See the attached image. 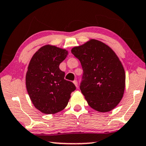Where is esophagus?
I'll return each mask as SVG.
<instances>
[{
    "mask_svg": "<svg viewBox=\"0 0 146 146\" xmlns=\"http://www.w3.org/2000/svg\"><path fill=\"white\" fill-rule=\"evenodd\" d=\"M73 83H74V85H75L76 87L78 88V82H77V80H74V81L73 82Z\"/></svg>",
    "mask_w": 146,
    "mask_h": 146,
    "instance_id": "34e87169",
    "label": "esophagus"
}]
</instances>
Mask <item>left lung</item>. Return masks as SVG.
I'll return each mask as SVG.
<instances>
[{
    "label": "left lung",
    "mask_w": 146,
    "mask_h": 146,
    "mask_svg": "<svg viewBox=\"0 0 146 146\" xmlns=\"http://www.w3.org/2000/svg\"><path fill=\"white\" fill-rule=\"evenodd\" d=\"M71 52L84 70L80 90L93 109L107 113L120 102L125 89L124 67L115 51L99 40L91 39Z\"/></svg>",
    "instance_id": "left-lung-1"
}]
</instances>
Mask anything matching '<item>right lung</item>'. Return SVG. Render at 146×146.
Here are the masks:
<instances>
[{
  "mask_svg": "<svg viewBox=\"0 0 146 146\" xmlns=\"http://www.w3.org/2000/svg\"><path fill=\"white\" fill-rule=\"evenodd\" d=\"M68 54L65 48L48 44L38 49L29 61L27 92L34 107L44 114L62 111L76 90L72 82L64 80L65 73L59 68Z\"/></svg>",
  "mask_w": 146,
  "mask_h": 146,
  "instance_id": "1",
  "label": "right lung"
}]
</instances>
